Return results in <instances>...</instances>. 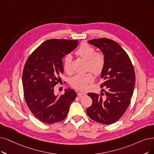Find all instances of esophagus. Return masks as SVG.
Wrapping results in <instances>:
<instances>
[{
	"label": "esophagus",
	"mask_w": 154,
	"mask_h": 154,
	"mask_svg": "<svg viewBox=\"0 0 154 154\" xmlns=\"http://www.w3.org/2000/svg\"><path fill=\"white\" fill-rule=\"evenodd\" d=\"M86 95L85 93H83V92H78V96L79 97H82Z\"/></svg>",
	"instance_id": "obj_1"
}]
</instances>
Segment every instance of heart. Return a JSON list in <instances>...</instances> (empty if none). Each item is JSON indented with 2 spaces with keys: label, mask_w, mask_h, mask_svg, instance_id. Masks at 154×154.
I'll return each instance as SVG.
<instances>
[{
  "label": "heart",
  "mask_w": 154,
  "mask_h": 154,
  "mask_svg": "<svg viewBox=\"0 0 154 154\" xmlns=\"http://www.w3.org/2000/svg\"><path fill=\"white\" fill-rule=\"evenodd\" d=\"M76 54L87 61V69L95 75H99L105 66V56L102 52H95V48L87 43H82L76 51ZM72 57L68 54L64 59V69L67 73H71ZM94 76L91 72L78 74L71 79L70 84L73 88L84 90L88 85L94 81Z\"/></svg>",
  "instance_id": "obj_1"
}]
</instances>
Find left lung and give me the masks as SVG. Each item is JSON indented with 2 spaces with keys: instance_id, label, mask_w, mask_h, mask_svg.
<instances>
[{
  "instance_id": "obj_1",
  "label": "left lung",
  "mask_w": 154,
  "mask_h": 154,
  "mask_svg": "<svg viewBox=\"0 0 154 154\" xmlns=\"http://www.w3.org/2000/svg\"><path fill=\"white\" fill-rule=\"evenodd\" d=\"M88 42L100 49L106 63L101 72L103 93L88 94L92 104L87 113L97 122L112 124L121 118L130 103L135 84L134 67L126 51L115 41L103 38Z\"/></svg>"
}]
</instances>
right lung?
Masks as SVG:
<instances>
[{
	"label": "right lung",
	"mask_w": 154,
	"mask_h": 154,
	"mask_svg": "<svg viewBox=\"0 0 154 154\" xmlns=\"http://www.w3.org/2000/svg\"><path fill=\"white\" fill-rule=\"evenodd\" d=\"M78 44V40H48L31 54L24 64V99L30 111L42 122L51 125L64 120L76 97V91L69 88L64 94L56 95L54 87L64 72L62 59Z\"/></svg>",
	"instance_id": "obj_1"
}]
</instances>
